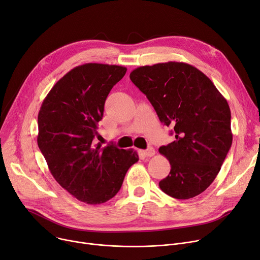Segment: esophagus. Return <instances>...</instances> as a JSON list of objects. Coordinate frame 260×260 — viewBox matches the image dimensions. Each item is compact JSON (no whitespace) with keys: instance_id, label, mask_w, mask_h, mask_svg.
Returning <instances> with one entry per match:
<instances>
[{"instance_id":"esophagus-1","label":"esophagus","mask_w":260,"mask_h":260,"mask_svg":"<svg viewBox=\"0 0 260 260\" xmlns=\"http://www.w3.org/2000/svg\"><path fill=\"white\" fill-rule=\"evenodd\" d=\"M144 154H145L147 157H152V156H154V155H155V149H154V147L149 146L147 149H145V151H144Z\"/></svg>"}]
</instances>
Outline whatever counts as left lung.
<instances>
[{
    "label": "left lung",
    "instance_id": "1",
    "mask_svg": "<svg viewBox=\"0 0 260 260\" xmlns=\"http://www.w3.org/2000/svg\"><path fill=\"white\" fill-rule=\"evenodd\" d=\"M129 78L175 134V141L159 148L171 165L160 188L176 199L201 194L219 173L233 140L226 100L206 75L182 62L141 66Z\"/></svg>",
    "mask_w": 260,
    "mask_h": 260
}]
</instances>
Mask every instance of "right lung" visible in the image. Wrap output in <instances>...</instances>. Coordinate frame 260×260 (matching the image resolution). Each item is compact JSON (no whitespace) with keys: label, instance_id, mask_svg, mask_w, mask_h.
<instances>
[{"label":"right lung","instance_id":"obj_1","mask_svg":"<svg viewBox=\"0 0 260 260\" xmlns=\"http://www.w3.org/2000/svg\"><path fill=\"white\" fill-rule=\"evenodd\" d=\"M126 68L86 63L50 89L38 115V145L56 181L78 200L100 204L121 188L127 170L139 160L134 149L94 145L104 103Z\"/></svg>","mask_w":260,"mask_h":260}]
</instances>
